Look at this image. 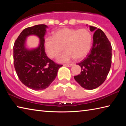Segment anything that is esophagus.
<instances>
[{
    "instance_id": "1",
    "label": "esophagus",
    "mask_w": 126,
    "mask_h": 126,
    "mask_svg": "<svg viewBox=\"0 0 126 126\" xmlns=\"http://www.w3.org/2000/svg\"><path fill=\"white\" fill-rule=\"evenodd\" d=\"M72 65H73V64H64V66L68 67H71Z\"/></svg>"
}]
</instances>
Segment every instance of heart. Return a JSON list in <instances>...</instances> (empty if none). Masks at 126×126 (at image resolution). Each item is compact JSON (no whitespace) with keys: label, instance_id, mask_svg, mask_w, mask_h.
<instances>
[{"label":"heart","instance_id":"heart-1","mask_svg":"<svg viewBox=\"0 0 126 126\" xmlns=\"http://www.w3.org/2000/svg\"><path fill=\"white\" fill-rule=\"evenodd\" d=\"M53 37L44 41L47 54L50 58H56L63 50L66 52L57 59L59 62H67L75 58H84L90 50L92 42L91 33L86 29H76L64 28L54 32Z\"/></svg>","mask_w":126,"mask_h":126}]
</instances>
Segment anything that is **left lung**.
<instances>
[{"mask_svg": "<svg viewBox=\"0 0 126 126\" xmlns=\"http://www.w3.org/2000/svg\"><path fill=\"white\" fill-rule=\"evenodd\" d=\"M89 29L94 32L92 48L86 58L77 64L82 71L74 78L83 88L93 89L103 83L109 73L112 63V46L101 29L93 26H89Z\"/></svg>", "mask_w": 126, "mask_h": 126, "instance_id": "8db88e82", "label": "left lung"}]
</instances>
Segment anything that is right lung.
Wrapping results in <instances>:
<instances>
[{
    "label": "right lung",
    "mask_w": 126,
    "mask_h": 126,
    "mask_svg": "<svg viewBox=\"0 0 126 126\" xmlns=\"http://www.w3.org/2000/svg\"><path fill=\"white\" fill-rule=\"evenodd\" d=\"M48 26L36 25L27 28L21 32L14 43L13 58L14 68L21 82L35 91L43 90L50 86L62 65L55 63L48 58L44 49V35ZM35 35L40 38L38 47H26V38Z\"/></svg>",
    "instance_id": "1"
}]
</instances>
